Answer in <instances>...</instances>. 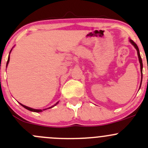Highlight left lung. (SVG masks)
Returning <instances> with one entry per match:
<instances>
[{"label": "left lung", "mask_w": 148, "mask_h": 148, "mask_svg": "<svg viewBox=\"0 0 148 148\" xmlns=\"http://www.w3.org/2000/svg\"><path fill=\"white\" fill-rule=\"evenodd\" d=\"M130 41L131 44H132L135 47V49H137V51H138V58H139V61H140V69H141V72H142V70H143V61H142V59H141V56H140V51H139V48L138 46H137V44H135V42H134L132 40H130ZM142 77H143V74H142ZM141 83H142V81H141ZM141 86V85H140Z\"/></svg>", "instance_id": "obj_1"}]
</instances>
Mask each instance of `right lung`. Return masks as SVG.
Instances as JSON below:
<instances>
[{"instance_id": "add662e5", "label": "right lung", "mask_w": 148, "mask_h": 148, "mask_svg": "<svg viewBox=\"0 0 148 148\" xmlns=\"http://www.w3.org/2000/svg\"><path fill=\"white\" fill-rule=\"evenodd\" d=\"M9 59H10V58H9V56H8V61H7V64H6L7 65H8V62H9ZM57 103H58V102H57ZM57 103H56V104H57ZM20 104H21V103H20ZM56 104H55V105H56ZM21 106H23V107H24V108H26V110H30V111L35 112H42V110H35V109H32V108H31V107H26V106L23 105V104H21ZM51 107H49V108H51ZM49 108H48V109H49Z\"/></svg>"}]
</instances>
